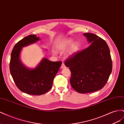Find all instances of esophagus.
I'll return each instance as SVG.
<instances>
[{"label":"esophagus","mask_w":124,"mask_h":124,"mask_svg":"<svg viewBox=\"0 0 124 124\" xmlns=\"http://www.w3.org/2000/svg\"><path fill=\"white\" fill-rule=\"evenodd\" d=\"M66 68V66L65 65L64 63H62V66H61V68H62V69H64V68Z\"/></svg>","instance_id":"34e87169"}]
</instances>
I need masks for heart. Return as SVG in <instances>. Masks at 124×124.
I'll return each mask as SVG.
<instances>
[{"label": "heart", "mask_w": 124, "mask_h": 124, "mask_svg": "<svg viewBox=\"0 0 124 124\" xmlns=\"http://www.w3.org/2000/svg\"><path fill=\"white\" fill-rule=\"evenodd\" d=\"M69 53L70 55L74 54L78 51V44L76 42L73 43V40L70 39H67L62 41V42L59 43L58 46V50L63 51L65 50L70 47Z\"/></svg>", "instance_id": "b5f03b06"}]
</instances>
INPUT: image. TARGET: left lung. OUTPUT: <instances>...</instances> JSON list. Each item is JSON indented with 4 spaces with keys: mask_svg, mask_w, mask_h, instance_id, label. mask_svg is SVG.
I'll list each match as a JSON object with an SVG mask.
<instances>
[{
    "mask_svg": "<svg viewBox=\"0 0 124 124\" xmlns=\"http://www.w3.org/2000/svg\"><path fill=\"white\" fill-rule=\"evenodd\" d=\"M83 35L90 46L77 52L65 62L71 72V86L81 93L102 89L112 70L110 49L106 41L93 33H85Z\"/></svg>",
    "mask_w": 124,
    "mask_h": 124,
    "instance_id": "1",
    "label": "left lung"
}]
</instances>
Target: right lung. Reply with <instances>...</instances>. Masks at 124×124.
<instances>
[{"label": "right lung", "mask_w": 124, "mask_h": 124, "mask_svg": "<svg viewBox=\"0 0 124 124\" xmlns=\"http://www.w3.org/2000/svg\"><path fill=\"white\" fill-rule=\"evenodd\" d=\"M40 40L36 35L25 37L15 45L11 54L10 70L18 88L22 92L33 95H41L52 87L55 76L59 70L62 62H51L43 58L35 68L26 67L21 61L22 48Z\"/></svg>", "instance_id": "right-lung-1"}]
</instances>
